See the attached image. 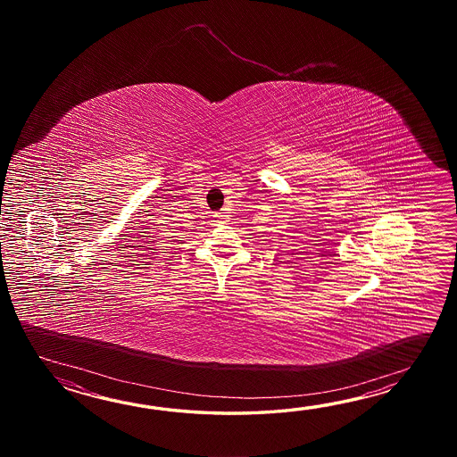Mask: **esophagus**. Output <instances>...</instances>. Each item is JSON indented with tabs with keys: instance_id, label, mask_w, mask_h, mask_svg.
<instances>
[{
	"instance_id": "1",
	"label": "esophagus",
	"mask_w": 457,
	"mask_h": 457,
	"mask_svg": "<svg viewBox=\"0 0 457 457\" xmlns=\"http://www.w3.org/2000/svg\"><path fill=\"white\" fill-rule=\"evenodd\" d=\"M214 222H215V225L224 224V222H225L224 212H215Z\"/></svg>"
}]
</instances>
